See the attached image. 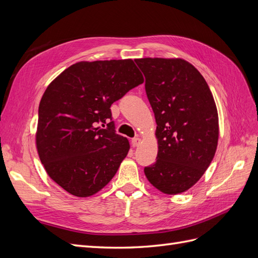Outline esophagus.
<instances>
[{
	"label": "esophagus",
	"mask_w": 258,
	"mask_h": 258,
	"mask_svg": "<svg viewBox=\"0 0 258 258\" xmlns=\"http://www.w3.org/2000/svg\"><path fill=\"white\" fill-rule=\"evenodd\" d=\"M140 143H141V139H140V138H134V139L131 140V144H132V146H134V147L139 146Z\"/></svg>",
	"instance_id": "1"
}]
</instances>
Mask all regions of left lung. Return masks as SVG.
<instances>
[{"label":"left lung","instance_id":"left-lung-1","mask_svg":"<svg viewBox=\"0 0 258 258\" xmlns=\"http://www.w3.org/2000/svg\"><path fill=\"white\" fill-rule=\"evenodd\" d=\"M135 61L145 76L157 123V160L144 173L162 192H184L204 175L216 152L218 115L212 92L198 70L183 59Z\"/></svg>","mask_w":258,"mask_h":258}]
</instances>
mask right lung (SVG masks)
<instances>
[{
	"mask_svg": "<svg viewBox=\"0 0 258 258\" xmlns=\"http://www.w3.org/2000/svg\"><path fill=\"white\" fill-rule=\"evenodd\" d=\"M143 82L126 59L77 62L50 83L38 106L36 148L52 181L76 197L111 181L130 148L116 134L111 105Z\"/></svg>",
	"mask_w": 258,
	"mask_h": 258,
	"instance_id": "right-lung-1",
	"label": "right lung"
}]
</instances>
